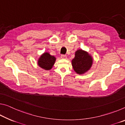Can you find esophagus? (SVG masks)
Returning <instances> with one entry per match:
<instances>
[{
	"mask_svg": "<svg viewBox=\"0 0 125 125\" xmlns=\"http://www.w3.org/2000/svg\"><path fill=\"white\" fill-rule=\"evenodd\" d=\"M61 58H62V59H66L67 58V56H66V55H64V54H62L61 56Z\"/></svg>",
	"mask_w": 125,
	"mask_h": 125,
	"instance_id": "34e87169",
	"label": "esophagus"
}]
</instances>
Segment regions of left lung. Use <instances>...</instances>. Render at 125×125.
<instances>
[{
    "instance_id": "obj_1",
    "label": "left lung",
    "mask_w": 125,
    "mask_h": 125,
    "mask_svg": "<svg viewBox=\"0 0 125 125\" xmlns=\"http://www.w3.org/2000/svg\"><path fill=\"white\" fill-rule=\"evenodd\" d=\"M93 59L88 52L82 49L77 50L75 57L72 61L74 71L78 74H83L92 67Z\"/></svg>"
}]
</instances>
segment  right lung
<instances>
[{"instance_id":"obj_1","label":"right lung","mask_w":125,"mask_h":125,"mask_svg":"<svg viewBox=\"0 0 125 125\" xmlns=\"http://www.w3.org/2000/svg\"><path fill=\"white\" fill-rule=\"evenodd\" d=\"M56 58L54 56L51 55L49 53H43L38 60L37 64L43 69L49 71L52 69L55 63Z\"/></svg>"}]
</instances>
